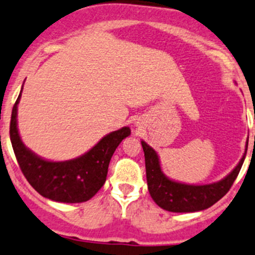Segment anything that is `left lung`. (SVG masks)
I'll use <instances>...</instances> for the list:
<instances>
[{
  "label": "left lung",
  "mask_w": 255,
  "mask_h": 255,
  "mask_svg": "<svg viewBox=\"0 0 255 255\" xmlns=\"http://www.w3.org/2000/svg\"><path fill=\"white\" fill-rule=\"evenodd\" d=\"M141 146L145 155L147 189L151 197L162 209L174 213H191V212L203 211L218 202L230 190L235 179L241 170L247 153V146H246L241 161L231 170L230 174L226 175L222 180L206 185H190L166 177L162 172L157 152L144 140H141Z\"/></svg>",
  "instance_id": "1"
}]
</instances>
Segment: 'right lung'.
Instances as JSON below:
<instances>
[{
	"instance_id": "add662e5",
	"label": "right lung",
	"mask_w": 255,
	"mask_h": 255,
	"mask_svg": "<svg viewBox=\"0 0 255 255\" xmlns=\"http://www.w3.org/2000/svg\"><path fill=\"white\" fill-rule=\"evenodd\" d=\"M21 91L13 106L9 135L16 161L26 180L38 194L52 201L81 203L91 200L104 185L110 159L120 142L130 135L129 127L106 134L80 157L60 162L48 161L27 149L19 135L16 115Z\"/></svg>"
}]
</instances>
